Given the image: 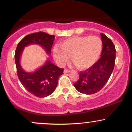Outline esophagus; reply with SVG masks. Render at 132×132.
I'll use <instances>...</instances> for the list:
<instances>
[{"instance_id": "obj_1", "label": "esophagus", "mask_w": 132, "mask_h": 132, "mask_svg": "<svg viewBox=\"0 0 132 132\" xmlns=\"http://www.w3.org/2000/svg\"><path fill=\"white\" fill-rule=\"evenodd\" d=\"M70 71H71L70 70H67V69H64V73H70Z\"/></svg>"}]
</instances>
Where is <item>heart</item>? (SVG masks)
<instances>
[{
	"mask_svg": "<svg viewBox=\"0 0 132 132\" xmlns=\"http://www.w3.org/2000/svg\"><path fill=\"white\" fill-rule=\"evenodd\" d=\"M103 43L96 36H75L68 38L61 43V48L55 47L53 55L60 66H64L70 61L77 68L84 70L92 67L98 61L102 54Z\"/></svg>",
	"mask_w": 132,
	"mask_h": 132,
	"instance_id": "b5f03b06",
	"label": "heart"
}]
</instances>
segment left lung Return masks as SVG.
<instances>
[{
    "instance_id": "obj_1",
    "label": "left lung",
    "mask_w": 132,
    "mask_h": 132,
    "mask_svg": "<svg viewBox=\"0 0 132 132\" xmlns=\"http://www.w3.org/2000/svg\"><path fill=\"white\" fill-rule=\"evenodd\" d=\"M103 48L101 57L91 68L80 72L79 79L74 84L78 92L92 94L100 91L109 80L115 65L116 48L111 39L101 33Z\"/></svg>"
}]
</instances>
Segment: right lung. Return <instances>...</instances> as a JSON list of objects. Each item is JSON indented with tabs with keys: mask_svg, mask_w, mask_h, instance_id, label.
<instances>
[{
	"mask_svg": "<svg viewBox=\"0 0 132 132\" xmlns=\"http://www.w3.org/2000/svg\"><path fill=\"white\" fill-rule=\"evenodd\" d=\"M54 39L55 36L43 32L32 33L28 34L20 41L16 49L14 58L18 78L29 93L38 98L48 96L55 91L59 78L63 74L64 69L57 67L48 60L43 66L34 72L28 73L22 69L20 59L23 48L32 44L40 45L50 55Z\"/></svg>",
	"mask_w": 132,
	"mask_h": 132,
	"instance_id": "1",
	"label": "right lung"
}]
</instances>
